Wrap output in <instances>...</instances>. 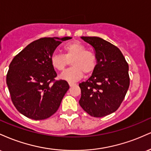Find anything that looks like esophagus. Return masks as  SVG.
I'll return each mask as SVG.
<instances>
[{
    "mask_svg": "<svg viewBox=\"0 0 151 151\" xmlns=\"http://www.w3.org/2000/svg\"><path fill=\"white\" fill-rule=\"evenodd\" d=\"M69 85H70V87H72V86H75L76 84H74V83H72V82H69Z\"/></svg>",
    "mask_w": 151,
    "mask_h": 151,
    "instance_id": "obj_1",
    "label": "esophagus"
}]
</instances>
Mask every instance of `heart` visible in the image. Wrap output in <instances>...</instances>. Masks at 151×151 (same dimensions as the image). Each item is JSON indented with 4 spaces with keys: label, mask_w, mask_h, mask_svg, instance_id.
Returning a JSON list of instances; mask_svg holds the SVG:
<instances>
[{
    "label": "heart",
    "mask_w": 151,
    "mask_h": 151,
    "mask_svg": "<svg viewBox=\"0 0 151 151\" xmlns=\"http://www.w3.org/2000/svg\"><path fill=\"white\" fill-rule=\"evenodd\" d=\"M65 55L55 53L50 58L51 65L55 70L62 72L68 65L69 60L72 59V67L66 70L60 78L69 81L80 79L85 73L89 75L94 72L96 67V58L91 52L86 50L84 45L80 42H72L64 45Z\"/></svg>",
    "instance_id": "b5f03b06"
}]
</instances>
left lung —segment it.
Here are the masks:
<instances>
[{
    "mask_svg": "<svg viewBox=\"0 0 151 151\" xmlns=\"http://www.w3.org/2000/svg\"><path fill=\"white\" fill-rule=\"evenodd\" d=\"M93 47L96 67L81 89L79 105L93 117H103L119 109L129 89V65L121 50L98 37H81Z\"/></svg>",
    "mask_w": 151,
    "mask_h": 151,
    "instance_id": "1",
    "label": "left lung"
}]
</instances>
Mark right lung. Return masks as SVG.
<instances>
[{
	"instance_id": "right-lung-1",
	"label": "right lung",
	"mask_w": 151,
	"mask_h": 151,
	"mask_svg": "<svg viewBox=\"0 0 151 151\" xmlns=\"http://www.w3.org/2000/svg\"><path fill=\"white\" fill-rule=\"evenodd\" d=\"M71 38H40L29 44L10 62L6 83L13 104L22 115L43 120L58 111L70 86L65 80L55 81L57 73L50 58L62 41Z\"/></svg>"
}]
</instances>
